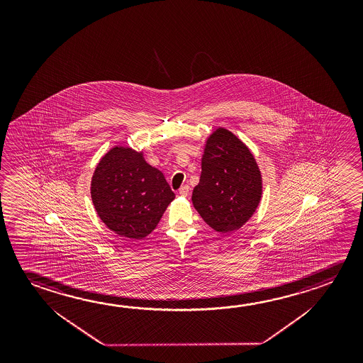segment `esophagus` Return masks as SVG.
Here are the masks:
<instances>
[{
    "label": "esophagus",
    "mask_w": 363,
    "mask_h": 363,
    "mask_svg": "<svg viewBox=\"0 0 363 363\" xmlns=\"http://www.w3.org/2000/svg\"><path fill=\"white\" fill-rule=\"evenodd\" d=\"M189 192H190V186H187V184L182 186V187H181L179 191V195L184 197L187 196V195H189Z\"/></svg>",
    "instance_id": "esophagus-1"
}]
</instances>
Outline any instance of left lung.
Listing matches in <instances>:
<instances>
[{
  "label": "left lung",
  "instance_id": "1",
  "mask_svg": "<svg viewBox=\"0 0 363 363\" xmlns=\"http://www.w3.org/2000/svg\"><path fill=\"white\" fill-rule=\"evenodd\" d=\"M261 197L255 155L232 131L218 128L206 139L200 182L192 192L197 213L216 232H234L255 214Z\"/></svg>",
  "mask_w": 363,
  "mask_h": 363
}]
</instances>
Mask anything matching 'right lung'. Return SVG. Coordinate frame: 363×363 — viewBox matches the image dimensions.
<instances>
[{
    "instance_id": "obj_1",
    "label": "right lung",
    "mask_w": 363,
    "mask_h": 363,
    "mask_svg": "<svg viewBox=\"0 0 363 363\" xmlns=\"http://www.w3.org/2000/svg\"><path fill=\"white\" fill-rule=\"evenodd\" d=\"M91 197L108 229L125 238L143 239L158 225L174 192L163 173L145 162L143 152L116 145L96 166Z\"/></svg>"
}]
</instances>
